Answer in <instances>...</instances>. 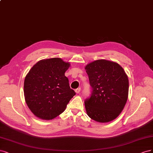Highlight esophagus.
I'll return each instance as SVG.
<instances>
[{"label": "esophagus", "mask_w": 153, "mask_h": 153, "mask_svg": "<svg viewBox=\"0 0 153 153\" xmlns=\"http://www.w3.org/2000/svg\"><path fill=\"white\" fill-rule=\"evenodd\" d=\"M80 91H81V88H77V89H76V90H75V91H76V93H79Z\"/></svg>", "instance_id": "34e87169"}]
</instances>
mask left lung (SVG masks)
I'll return each mask as SVG.
<instances>
[{"label":"left lung","mask_w":153,"mask_h":153,"mask_svg":"<svg viewBox=\"0 0 153 153\" xmlns=\"http://www.w3.org/2000/svg\"><path fill=\"white\" fill-rule=\"evenodd\" d=\"M91 88L85 100L87 114L100 123L112 121L120 115L128 95L129 82L119 64L105 60L93 62L86 66Z\"/></svg>","instance_id":"left-lung-1"}]
</instances>
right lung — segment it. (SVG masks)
Segmentation results:
<instances>
[{
  "label": "right lung",
  "instance_id": "obj_1",
  "mask_svg": "<svg viewBox=\"0 0 153 153\" xmlns=\"http://www.w3.org/2000/svg\"><path fill=\"white\" fill-rule=\"evenodd\" d=\"M69 67V63L53 58L38 62L27 74L24 95L28 108L36 116L50 120L65 110L76 95L65 76Z\"/></svg>",
  "mask_w": 153,
  "mask_h": 153
}]
</instances>
